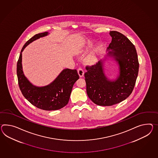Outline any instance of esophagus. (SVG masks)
I'll return each mask as SVG.
<instances>
[{
	"label": "esophagus",
	"instance_id": "obj_1",
	"mask_svg": "<svg viewBox=\"0 0 158 158\" xmlns=\"http://www.w3.org/2000/svg\"><path fill=\"white\" fill-rule=\"evenodd\" d=\"M77 73L79 74L80 77H83L84 75V71L81 68H79L77 69Z\"/></svg>",
	"mask_w": 158,
	"mask_h": 158
}]
</instances>
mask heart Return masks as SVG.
Instances as JSON below:
<instances>
[{
  "mask_svg": "<svg viewBox=\"0 0 158 158\" xmlns=\"http://www.w3.org/2000/svg\"><path fill=\"white\" fill-rule=\"evenodd\" d=\"M96 59L97 57L96 55L95 54H91L89 55V56L85 58V61L89 64H93L96 62Z\"/></svg>",
  "mask_w": 158,
  "mask_h": 158,
  "instance_id": "obj_1",
  "label": "heart"
}]
</instances>
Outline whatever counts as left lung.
Segmentation results:
<instances>
[{
    "mask_svg": "<svg viewBox=\"0 0 158 158\" xmlns=\"http://www.w3.org/2000/svg\"><path fill=\"white\" fill-rule=\"evenodd\" d=\"M111 43L107 54L96 65L86 67L85 73L86 90L89 98L95 104L110 106L119 103L131 95L138 75V55L134 45L126 36L118 31L110 32ZM118 63V74L110 80L104 72V63L108 57Z\"/></svg>",
    "mask_w": 158,
    "mask_h": 158,
    "instance_id": "left-lung-1",
    "label": "left lung"
}]
</instances>
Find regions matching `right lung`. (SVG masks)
I'll use <instances>...</instances> for the list:
<instances>
[{
    "label": "right lung",
    "instance_id": "add662e5",
    "mask_svg": "<svg viewBox=\"0 0 158 158\" xmlns=\"http://www.w3.org/2000/svg\"><path fill=\"white\" fill-rule=\"evenodd\" d=\"M48 32L34 35L23 47L17 63V76L20 89L23 96L31 104L40 109L52 111L64 107L69 103L74 83L79 78L76 69H63L49 85L39 87L32 84L23 73L22 52L36 40L46 36Z\"/></svg>",
    "mask_w": 158,
    "mask_h": 158
}]
</instances>
